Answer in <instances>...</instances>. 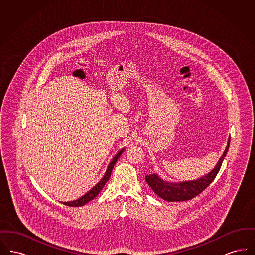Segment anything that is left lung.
Masks as SVG:
<instances>
[{"mask_svg": "<svg viewBox=\"0 0 255 255\" xmlns=\"http://www.w3.org/2000/svg\"><path fill=\"white\" fill-rule=\"evenodd\" d=\"M231 142V137H229L228 144L219 158L217 164L215 167L207 173L206 176H203L194 181H187V182H172L164 181L158 176L157 173L150 174L145 176V181L149 186L153 189V191L160 197L161 199L167 202H182L191 200L195 196L203 192L206 187L215 179L216 175L218 174L219 170L222 166L223 160L228 153L229 147Z\"/></svg>", "mask_w": 255, "mask_h": 255, "instance_id": "1", "label": "left lung"}]
</instances>
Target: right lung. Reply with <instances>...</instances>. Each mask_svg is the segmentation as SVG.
<instances>
[{
	"instance_id": "obj_1",
	"label": "right lung",
	"mask_w": 255,
	"mask_h": 255,
	"mask_svg": "<svg viewBox=\"0 0 255 255\" xmlns=\"http://www.w3.org/2000/svg\"><path fill=\"white\" fill-rule=\"evenodd\" d=\"M123 151H124V148H122V150L113 158V159L111 160V162L109 163V165H108V167H107V170H106L104 176L102 177V179L97 182V184L90 191H88L85 195H83L81 198H79L77 200H74V201H72V202H64V203L61 202V203L69 206H84L87 203H89L90 201H92L102 190V188L104 187L105 183L109 180L112 170L114 168V165L116 164V162L118 161V159L121 157V155L123 153Z\"/></svg>"
}]
</instances>
